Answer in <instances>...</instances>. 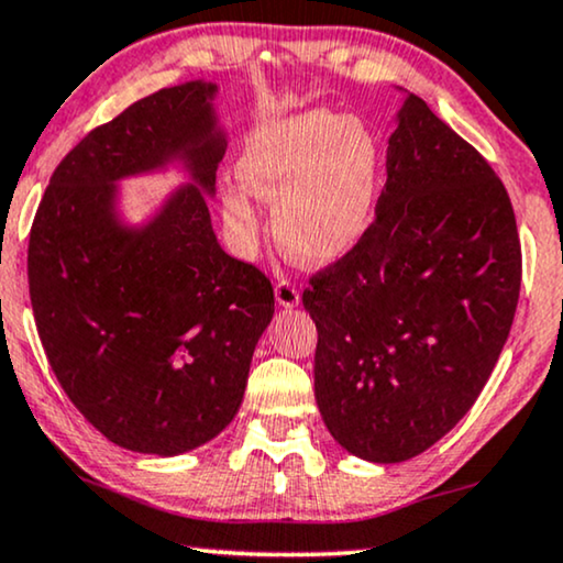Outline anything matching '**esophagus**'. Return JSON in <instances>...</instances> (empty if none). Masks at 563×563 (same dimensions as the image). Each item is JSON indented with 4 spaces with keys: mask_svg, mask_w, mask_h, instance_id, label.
<instances>
[{
    "mask_svg": "<svg viewBox=\"0 0 563 563\" xmlns=\"http://www.w3.org/2000/svg\"><path fill=\"white\" fill-rule=\"evenodd\" d=\"M274 295H276V305H279V308H284V310H291V308H297V305H299V291L291 282L276 284Z\"/></svg>",
    "mask_w": 563,
    "mask_h": 563,
    "instance_id": "esophagus-1",
    "label": "esophagus"
}]
</instances>
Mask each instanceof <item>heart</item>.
I'll return each mask as SVG.
<instances>
[{"mask_svg": "<svg viewBox=\"0 0 563 563\" xmlns=\"http://www.w3.org/2000/svg\"><path fill=\"white\" fill-rule=\"evenodd\" d=\"M240 188L222 214L240 247L261 235L255 199L274 203L284 253L305 266H331L362 245L379 199V147L354 115L308 111L261 129L238 155Z\"/></svg>", "mask_w": 563, "mask_h": 563, "instance_id": "1", "label": "heart"}]
</instances>
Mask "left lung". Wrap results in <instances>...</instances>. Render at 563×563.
<instances>
[{
	"label": "left lung",
	"mask_w": 563,
	"mask_h": 563,
	"mask_svg": "<svg viewBox=\"0 0 563 563\" xmlns=\"http://www.w3.org/2000/svg\"><path fill=\"white\" fill-rule=\"evenodd\" d=\"M362 245L310 279L316 400L369 463H404L471 411L512 328L522 253L507 188L406 92Z\"/></svg>",
	"instance_id": "left-lung-1"
}]
</instances>
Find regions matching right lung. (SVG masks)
<instances>
[{
	"label": "right lung",
	"mask_w": 563,
	"mask_h": 563,
	"mask_svg": "<svg viewBox=\"0 0 563 563\" xmlns=\"http://www.w3.org/2000/svg\"><path fill=\"white\" fill-rule=\"evenodd\" d=\"M217 85L194 79L92 129L51 175L27 245L41 344L77 411L106 440L180 455L235 419L274 289L222 251L209 199L228 136ZM180 166L187 184L142 225L123 177Z\"/></svg>",
	"instance_id": "1"
}]
</instances>
